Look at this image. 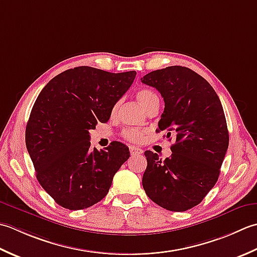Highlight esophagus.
<instances>
[{
    "label": "esophagus",
    "instance_id": "34e87169",
    "mask_svg": "<svg viewBox=\"0 0 257 257\" xmlns=\"http://www.w3.org/2000/svg\"><path fill=\"white\" fill-rule=\"evenodd\" d=\"M130 152H131V154H132V155L143 154V150L136 148V146H130Z\"/></svg>",
    "mask_w": 257,
    "mask_h": 257
}]
</instances>
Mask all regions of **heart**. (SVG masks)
<instances>
[{
	"label": "heart",
	"instance_id": "heart-1",
	"mask_svg": "<svg viewBox=\"0 0 257 257\" xmlns=\"http://www.w3.org/2000/svg\"><path fill=\"white\" fill-rule=\"evenodd\" d=\"M136 98H138V101L140 102L141 105H142L146 109L155 98H158V96H156V94L152 91L143 88V90H140L138 93H136ZM117 107H118V103H116L113 106L112 115L116 113ZM123 136L125 140L130 141V142L139 143L144 138V131L139 130V128H126L123 131Z\"/></svg>",
	"mask_w": 257,
	"mask_h": 257
}]
</instances>
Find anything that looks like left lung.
Masks as SVG:
<instances>
[{"label":"left lung","instance_id":"obj_1","mask_svg":"<svg viewBox=\"0 0 257 257\" xmlns=\"http://www.w3.org/2000/svg\"><path fill=\"white\" fill-rule=\"evenodd\" d=\"M142 83L155 87L165 107L159 130L174 135L172 155L165 160L145 151L148 167L144 191L152 201L173 212L200 204L215 185L228 148V131L222 103L205 78L184 66L149 73Z\"/></svg>","mask_w":257,"mask_h":257}]
</instances>
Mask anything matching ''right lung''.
<instances>
[{
    "mask_svg": "<svg viewBox=\"0 0 257 257\" xmlns=\"http://www.w3.org/2000/svg\"><path fill=\"white\" fill-rule=\"evenodd\" d=\"M135 76V71L78 66L52 78L39 94L26 124V149L41 186L62 207L77 211L103 200L130 158L128 148L116 141L105 150L91 149L90 131L108 121Z\"/></svg>",
    "mask_w": 257,
    "mask_h": 257,
    "instance_id": "obj_1",
    "label": "right lung"
}]
</instances>
